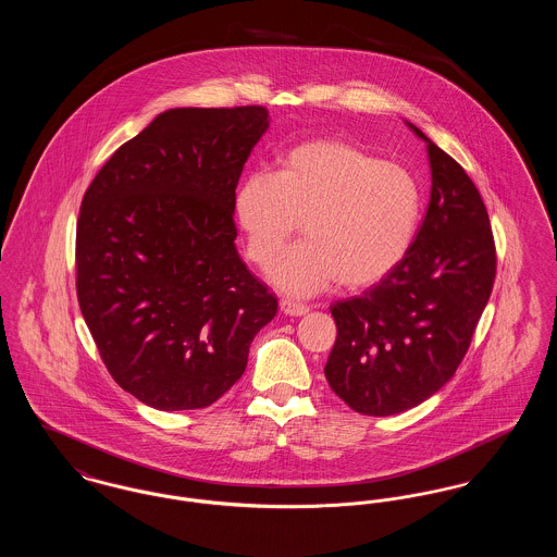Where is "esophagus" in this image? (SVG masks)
<instances>
[{"instance_id":"34e87169","label":"esophagus","mask_w":557,"mask_h":557,"mask_svg":"<svg viewBox=\"0 0 557 557\" xmlns=\"http://www.w3.org/2000/svg\"><path fill=\"white\" fill-rule=\"evenodd\" d=\"M280 309H282V313H286V315H290V318H300V315H307V313H309V307H307V305H300V302L290 300V298H282V300H280Z\"/></svg>"}]
</instances>
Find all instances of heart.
Wrapping results in <instances>:
<instances>
[{"label":"heart","mask_w":557,"mask_h":557,"mask_svg":"<svg viewBox=\"0 0 557 557\" xmlns=\"http://www.w3.org/2000/svg\"><path fill=\"white\" fill-rule=\"evenodd\" d=\"M236 219L250 261L261 267L305 221L307 239L269 269L277 288L302 296L338 280L359 290L382 282L407 257L422 221V189L400 164L341 139H315L292 148L277 173L246 175Z\"/></svg>","instance_id":"b5f03b06"}]
</instances>
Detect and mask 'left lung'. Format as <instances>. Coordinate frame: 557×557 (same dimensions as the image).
I'll use <instances>...</instances> for the list:
<instances>
[{
    "instance_id": "obj_1",
    "label": "left lung",
    "mask_w": 557,
    "mask_h": 557,
    "mask_svg": "<svg viewBox=\"0 0 557 557\" xmlns=\"http://www.w3.org/2000/svg\"><path fill=\"white\" fill-rule=\"evenodd\" d=\"M430 162V205L403 263L332 305V391L363 416H395L438 393L459 368L493 290L488 212L468 173L416 125Z\"/></svg>"
}]
</instances>
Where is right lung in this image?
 <instances>
[{
    "mask_svg": "<svg viewBox=\"0 0 557 557\" xmlns=\"http://www.w3.org/2000/svg\"><path fill=\"white\" fill-rule=\"evenodd\" d=\"M263 107L171 108L81 202V313L114 382L159 411L209 407L246 370L277 298L236 248V186Z\"/></svg>",
    "mask_w": 557,
    "mask_h": 557,
    "instance_id": "obj_1",
    "label": "right lung"
}]
</instances>
